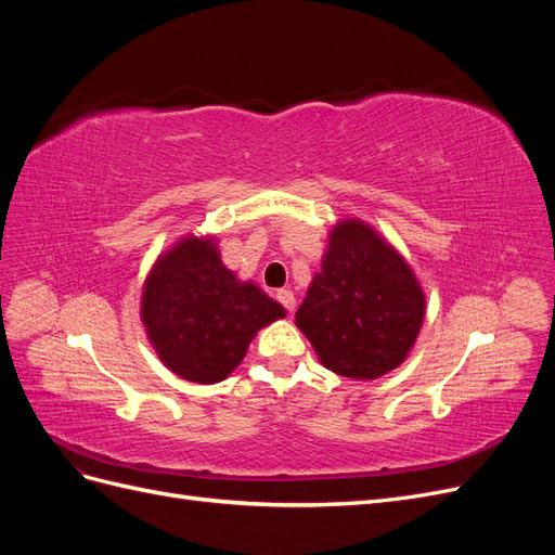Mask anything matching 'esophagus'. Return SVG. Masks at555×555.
<instances>
[{"mask_svg":"<svg viewBox=\"0 0 555 555\" xmlns=\"http://www.w3.org/2000/svg\"><path fill=\"white\" fill-rule=\"evenodd\" d=\"M278 300L280 304L287 308L289 312H294V308H296V296H294V292H289V289H280L278 292Z\"/></svg>","mask_w":555,"mask_h":555,"instance_id":"34e87169","label":"esophagus"}]
</instances>
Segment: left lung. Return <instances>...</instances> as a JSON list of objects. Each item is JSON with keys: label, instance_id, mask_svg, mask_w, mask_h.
<instances>
[{"label": "left lung", "instance_id": "8db88e82", "mask_svg": "<svg viewBox=\"0 0 555 555\" xmlns=\"http://www.w3.org/2000/svg\"><path fill=\"white\" fill-rule=\"evenodd\" d=\"M326 249L296 326L335 375L371 382L410 357L426 314V294L408 259L359 217L328 231Z\"/></svg>", "mask_w": 555, "mask_h": 555}]
</instances>
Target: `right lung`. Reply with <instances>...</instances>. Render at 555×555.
Returning a JSON list of instances; mask_svg holds the SVG:
<instances>
[{
  "label": "right lung",
  "mask_w": 555,
  "mask_h": 555,
  "mask_svg": "<svg viewBox=\"0 0 555 555\" xmlns=\"http://www.w3.org/2000/svg\"><path fill=\"white\" fill-rule=\"evenodd\" d=\"M287 314L257 282L222 263L215 236H182L150 268L141 322L159 361L182 379L217 384L268 324Z\"/></svg>",
  "instance_id": "add662e5"
}]
</instances>
